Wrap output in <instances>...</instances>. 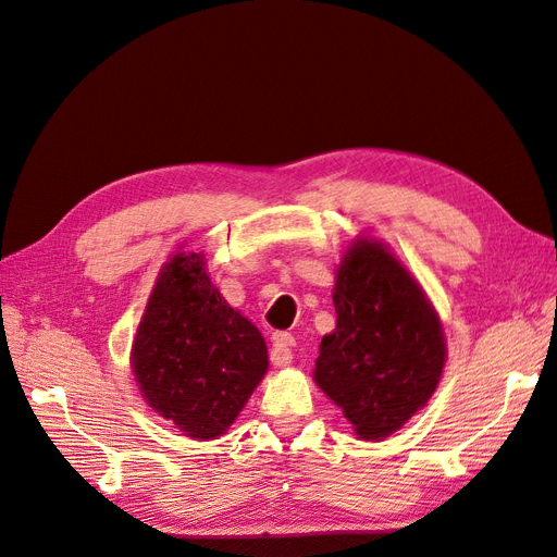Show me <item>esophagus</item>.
<instances>
[{
  "label": "esophagus",
  "mask_w": 557,
  "mask_h": 557,
  "mask_svg": "<svg viewBox=\"0 0 557 557\" xmlns=\"http://www.w3.org/2000/svg\"><path fill=\"white\" fill-rule=\"evenodd\" d=\"M294 358V337L289 333H275L271 347V363L275 368H286Z\"/></svg>",
  "instance_id": "obj_1"
}]
</instances>
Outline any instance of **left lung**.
<instances>
[{"label":"left lung","instance_id":"8db88e82","mask_svg":"<svg viewBox=\"0 0 557 557\" xmlns=\"http://www.w3.org/2000/svg\"><path fill=\"white\" fill-rule=\"evenodd\" d=\"M333 302L337 324L321 339L314 382L358 437H388L437 388L440 319L403 263L368 238L339 265Z\"/></svg>","mask_w":557,"mask_h":557}]
</instances>
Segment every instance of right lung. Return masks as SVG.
Masks as SVG:
<instances>
[{
	"instance_id": "right-lung-1",
	"label": "right lung",
	"mask_w": 557,
	"mask_h": 557,
	"mask_svg": "<svg viewBox=\"0 0 557 557\" xmlns=\"http://www.w3.org/2000/svg\"><path fill=\"white\" fill-rule=\"evenodd\" d=\"M132 366L159 417L194 440H214L261 382L268 351L259 329L210 284L203 259L175 255L148 300Z\"/></svg>"
}]
</instances>
